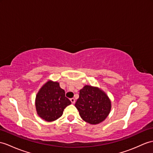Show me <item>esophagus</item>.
Wrapping results in <instances>:
<instances>
[{"mask_svg":"<svg viewBox=\"0 0 153 153\" xmlns=\"http://www.w3.org/2000/svg\"><path fill=\"white\" fill-rule=\"evenodd\" d=\"M70 100H71V101L72 104H74V103H75V99H74V98H72V99H71Z\"/></svg>","mask_w":153,"mask_h":153,"instance_id":"esophagus-1","label":"esophagus"}]
</instances>
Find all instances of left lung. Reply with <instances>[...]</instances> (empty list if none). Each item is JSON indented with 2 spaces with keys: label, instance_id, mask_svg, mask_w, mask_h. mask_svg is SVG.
Here are the masks:
<instances>
[{
  "label": "left lung",
  "instance_id": "1",
  "mask_svg": "<svg viewBox=\"0 0 153 153\" xmlns=\"http://www.w3.org/2000/svg\"><path fill=\"white\" fill-rule=\"evenodd\" d=\"M75 107L84 121L97 125L105 121L109 115L111 102L108 96L101 89L85 85L80 90Z\"/></svg>",
  "mask_w": 153,
  "mask_h": 153
}]
</instances>
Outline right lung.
<instances>
[{
    "label": "right lung",
    "instance_id": "add662e5",
    "mask_svg": "<svg viewBox=\"0 0 153 153\" xmlns=\"http://www.w3.org/2000/svg\"><path fill=\"white\" fill-rule=\"evenodd\" d=\"M71 102L65 97L64 89L58 82L48 80L36 95L35 105L38 116L48 122L60 117L65 108Z\"/></svg>",
    "mask_w": 153,
    "mask_h": 153
}]
</instances>
